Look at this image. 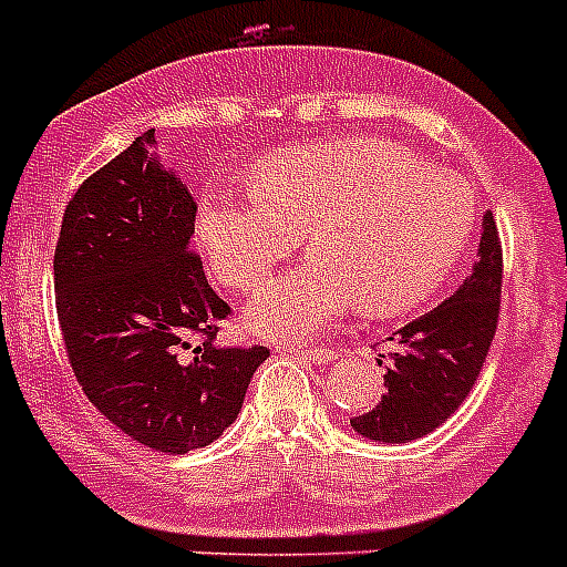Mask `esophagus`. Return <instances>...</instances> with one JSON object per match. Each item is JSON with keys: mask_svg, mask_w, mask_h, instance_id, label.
I'll return each instance as SVG.
<instances>
[{"mask_svg": "<svg viewBox=\"0 0 567 567\" xmlns=\"http://www.w3.org/2000/svg\"><path fill=\"white\" fill-rule=\"evenodd\" d=\"M288 352L291 355H297L299 361H308V363H329L331 358H334V352L326 347H302V343H293V347H288Z\"/></svg>", "mask_w": 567, "mask_h": 567, "instance_id": "esophagus-1", "label": "esophagus"}]
</instances>
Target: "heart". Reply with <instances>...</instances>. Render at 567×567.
<instances>
[{
    "label": "heart",
    "mask_w": 567,
    "mask_h": 567,
    "mask_svg": "<svg viewBox=\"0 0 567 567\" xmlns=\"http://www.w3.org/2000/svg\"><path fill=\"white\" fill-rule=\"evenodd\" d=\"M252 192H209L197 241L220 282L256 291L306 233L302 265L247 308L265 338H306L358 302L393 317L434 297L475 236V188L381 136L291 145L256 165Z\"/></svg>",
    "instance_id": "obj_1"
}]
</instances>
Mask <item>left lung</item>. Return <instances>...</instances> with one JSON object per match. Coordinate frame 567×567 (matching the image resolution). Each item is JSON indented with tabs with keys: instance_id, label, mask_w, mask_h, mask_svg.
I'll use <instances>...</instances> for the list:
<instances>
[{
	"instance_id": "obj_1",
	"label": "left lung",
	"mask_w": 567,
	"mask_h": 567,
	"mask_svg": "<svg viewBox=\"0 0 567 567\" xmlns=\"http://www.w3.org/2000/svg\"><path fill=\"white\" fill-rule=\"evenodd\" d=\"M481 259L445 302L390 338L384 395L370 413L349 419L375 443H411L440 427L475 388L498 329L504 256L495 215H483Z\"/></svg>"
}]
</instances>
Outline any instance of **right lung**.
Masks as SVG:
<instances>
[{
	"mask_svg": "<svg viewBox=\"0 0 567 567\" xmlns=\"http://www.w3.org/2000/svg\"><path fill=\"white\" fill-rule=\"evenodd\" d=\"M154 131L78 186L54 247V306L78 384L136 443L186 454L241 411L268 347L220 349L229 306L192 250L197 204Z\"/></svg>",
	"mask_w": 567,
	"mask_h": 567,
	"instance_id": "obj_1",
	"label": "right lung"
}]
</instances>
